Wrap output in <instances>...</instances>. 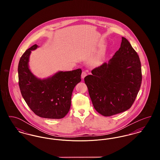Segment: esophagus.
<instances>
[{"label": "esophagus", "mask_w": 160, "mask_h": 160, "mask_svg": "<svg viewBox=\"0 0 160 160\" xmlns=\"http://www.w3.org/2000/svg\"><path fill=\"white\" fill-rule=\"evenodd\" d=\"M87 75H88V74H87V72L86 71H83L82 73V78L83 79Z\"/></svg>", "instance_id": "esophagus-1"}]
</instances>
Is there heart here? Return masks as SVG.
<instances>
[{"label": "heart", "instance_id": "1", "mask_svg": "<svg viewBox=\"0 0 160 160\" xmlns=\"http://www.w3.org/2000/svg\"><path fill=\"white\" fill-rule=\"evenodd\" d=\"M101 56H102V53H99L95 56L94 61H93L94 63H97L98 62H99V61L101 60Z\"/></svg>", "mask_w": 160, "mask_h": 160}]
</instances>
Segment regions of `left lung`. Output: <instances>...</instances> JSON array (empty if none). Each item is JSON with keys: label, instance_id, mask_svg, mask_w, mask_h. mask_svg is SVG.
Here are the masks:
<instances>
[{"label": "left lung", "instance_id": "8db88e82", "mask_svg": "<svg viewBox=\"0 0 160 160\" xmlns=\"http://www.w3.org/2000/svg\"><path fill=\"white\" fill-rule=\"evenodd\" d=\"M84 77L95 109L104 116L123 112L133 104L140 90L142 68L139 56L124 37L108 63Z\"/></svg>", "mask_w": 160, "mask_h": 160}]
</instances>
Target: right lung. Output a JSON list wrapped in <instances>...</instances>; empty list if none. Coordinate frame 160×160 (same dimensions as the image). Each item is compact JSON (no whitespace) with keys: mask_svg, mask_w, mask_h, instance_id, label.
Segmentation results:
<instances>
[{"mask_svg":"<svg viewBox=\"0 0 160 160\" xmlns=\"http://www.w3.org/2000/svg\"><path fill=\"white\" fill-rule=\"evenodd\" d=\"M37 44L26 50L18 67V84L23 98L32 111L38 116L48 119H61L68 113L74 87L81 81L82 69L60 71L53 76L41 80L29 69L31 50Z\"/></svg>","mask_w":160,"mask_h":160,"instance_id":"right-lung-1","label":"right lung"}]
</instances>
